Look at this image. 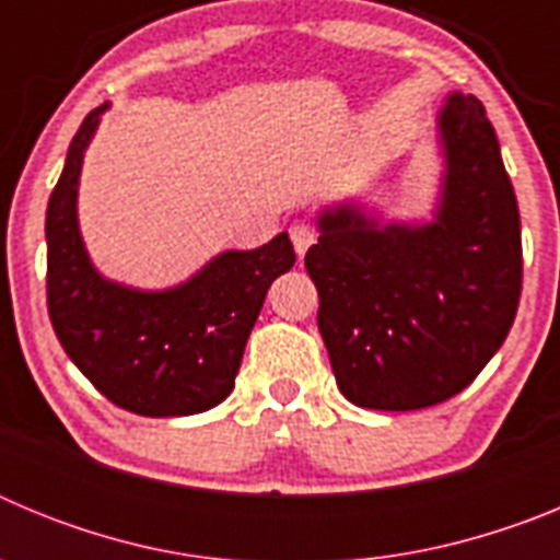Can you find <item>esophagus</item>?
Returning <instances> with one entry per match:
<instances>
[{"label": "esophagus", "mask_w": 560, "mask_h": 560, "mask_svg": "<svg viewBox=\"0 0 560 560\" xmlns=\"http://www.w3.org/2000/svg\"><path fill=\"white\" fill-rule=\"evenodd\" d=\"M289 232H291V244H294L296 255H305L308 246L316 241V230L311 224H305V221L303 224H294Z\"/></svg>", "instance_id": "1"}]
</instances>
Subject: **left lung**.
Listing matches in <instances>:
<instances>
[{
	"label": "left lung",
	"mask_w": 560,
	"mask_h": 560,
	"mask_svg": "<svg viewBox=\"0 0 560 560\" xmlns=\"http://www.w3.org/2000/svg\"><path fill=\"white\" fill-rule=\"evenodd\" d=\"M448 173L438 221L378 226L319 219L305 255L336 384L355 407L412 412L463 393L502 348L522 296V224L485 106L440 112Z\"/></svg>",
	"instance_id": "8db88e82"
}]
</instances>
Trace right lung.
<instances>
[{"label":"right lung","instance_id":"right-lung-1","mask_svg":"<svg viewBox=\"0 0 560 560\" xmlns=\"http://www.w3.org/2000/svg\"><path fill=\"white\" fill-rule=\"evenodd\" d=\"M106 106L86 114L47 205V311L61 348L114 407L142 418L207 412L235 387L266 291L294 266L289 235L224 252L179 289L145 294L106 283L83 249L75 196Z\"/></svg>","mask_w":560,"mask_h":560}]
</instances>
